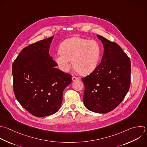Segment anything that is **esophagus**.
I'll return each instance as SVG.
<instances>
[{"mask_svg": "<svg viewBox=\"0 0 147 147\" xmlns=\"http://www.w3.org/2000/svg\"><path fill=\"white\" fill-rule=\"evenodd\" d=\"M80 79L79 78H78V77H76V76H72V81H76V80H79Z\"/></svg>", "mask_w": 147, "mask_h": 147, "instance_id": "esophagus-1", "label": "esophagus"}]
</instances>
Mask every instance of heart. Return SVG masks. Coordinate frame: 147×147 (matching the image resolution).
Here are the masks:
<instances>
[{
    "mask_svg": "<svg viewBox=\"0 0 147 147\" xmlns=\"http://www.w3.org/2000/svg\"><path fill=\"white\" fill-rule=\"evenodd\" d=\"M54 59L63 71H68L71 60L75 70L82 75L93 72L99 64L101 48L95 40L80 37H72L64 40L60 45Z\"/></svg>",
    "mask_w": 147,
    "mask_h": 147,
    "instance_id": "b5f03b06",
    "label": "heart"
}]
</instances>
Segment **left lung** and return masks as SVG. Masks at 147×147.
Masks as SVG:
<instances>
[{"mask_svg":"<svg viewBox=\"0 0 147 147\" xmlns=\"http://www.w3.org/2000/svg\"><path fill=\"white\" fill-rule=\"evenodd\" d=\"M97 37L103 45V55L96 68L82 78L84 84L83 102L91 111L106 113L119 105L129 91L131 63L117 43Z\"/></svg>","mask_w":147,"mask_h":147,"instance_id":"obj_1","label":"left lung"}]
</instances>
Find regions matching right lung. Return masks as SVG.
Wrapping results in <instances>:
<instances>
[{"mask_svg":"<svg viewBox=\"0 0 147 147\" xmlns=\"http://www.w3.org/2000/svg\"><path fill=\"white\" fill-rule=\"evenodd\" d=\"M54 36L24 48L13 63L15 96L29 113L45 117L60 108L64 90L72 82L71 75L56 68L49 50Z\"/></svg>","mask_w":147,"mask_h":147,"instance_id":"right-lung-1","label":"right lung"}]
</instances>
